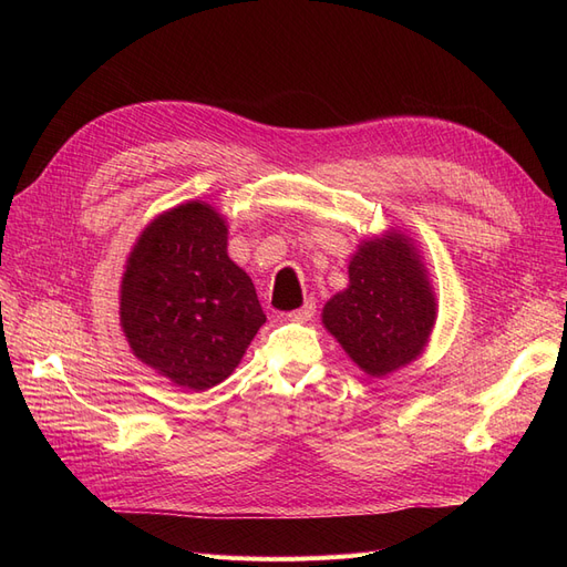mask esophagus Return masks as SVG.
Wrapping results in <instances>:
<instances>
[{
  "label": "esophagus",
  "mask_w": 567,
  "mask_h": 567,
  "mask_svg": "<svg viewBox=\"0 0 567 567\" xmlns=\"http://www.w3.org/2000/svg\"><path fill=\"white\" fill-rule=\"evenodd\" d=\"M315 312H317V307H315V302L310 300V302H305L300 310H296V312H288L286 317L290 319V321H298V323H305V321H310L312 317H315Z\"/></svg>",
  "instance_id": "34e87169"
}]
</instances>
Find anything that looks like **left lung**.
Listing matches in <instances>:
<instances>
[{"mask_svg": "<svg viewBox=\"0 0 567 567\" xmlns=\"http://www.w3.org/2000/svg\"><path fill=\"white\" fill-rule=\"evenodd\" d=\"M350 286L323 305L321 321L369 375H388L425 350L437 302L411 238L390 229L352 255Z\"/></svg>", "mask_w": 567, "mask_h": 567, "instance_id": "obj_1", "label": "left lung"}]
</instances>
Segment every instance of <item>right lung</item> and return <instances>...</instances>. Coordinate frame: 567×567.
Returning a JSON list of instances; mask_svg holds the SVG:
<instances>
[{
    "label": "right lung",
    "mask_w": 567,
    "mask_h": 567,
    "mask_svg": "<svg viewBox=\"0 0 567 567\" xmlns=\"http://www.w3.org/2000/svg\"><path fill=\"white\" fill-rule=\"evenodd\" d=\"M267 321L248 274L227 255V225L188 200L136 238L120 286V326L136 359L203 392L234 373Z\"/></svg>",
    "instance_id": "right-lung-1"
}]
</instances>
